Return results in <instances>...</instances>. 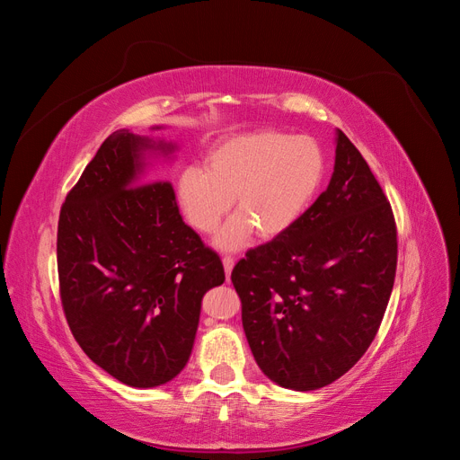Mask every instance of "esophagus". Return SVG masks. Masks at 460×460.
Instances as JSON below:
<instances>
[{"instance_id":"34e87169","label":"esophagus","mask_w":460,"mask_h":460,"mask_svg":"<svg viewBox=\"0 0 460 460\" xmlns=\"http://www.w3.org/2000/svg\"><path fill=\"white\" fill-rule=\"evenodd\" d=\"M234 259L232 257H225L222 259V264H225V272H226V278H230V274H232V269H234Z\"/></svg>"}]
</instances>
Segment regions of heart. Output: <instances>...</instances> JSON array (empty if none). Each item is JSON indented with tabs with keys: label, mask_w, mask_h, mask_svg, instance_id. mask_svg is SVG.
I'll list each match as a JSON object with an SVG mask.
<instances>
[{
	"label": "heart",
	"mask_w": 460,
	"mask_h": 460,
	"mask_svg": "<svg viewBox=\"0 0 460 460\" xmlns=\"http://www.w3.org/2000/svg\"><path fill=\"white\" fill-rule=\"evenodd\" d=\"M324 155L309 136L257 130L228 137L205 157V169L188 166L178 176L176 198L199 234H213L234 199L235 218L217 243L238 252L252 240L276 238L297 222L323 182Z\"/></svg>",
	"instance_id": "heart-1"
}]
</instances>
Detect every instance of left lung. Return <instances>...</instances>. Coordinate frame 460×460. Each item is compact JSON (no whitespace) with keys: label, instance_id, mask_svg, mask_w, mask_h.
<instances>
[{"label":"left lung","instance_id":"obj_1","mask_svg":"<svg viewBox=\"0 0 460 460\" xmlns=\"http://www.w3.org/2000/svg\"><path fill=\"white\" fill-rule=\"evenodd\" d=\"M397 228L368 163L341 130L326 191L272 242L232 270L242 324L259 368L311 392L365 355L392 296Z\"/></svg>","mask_w":460,"mask_h":460}]
</instances>
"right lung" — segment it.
<instances>
[{
  "label": "right lung",
  "instance_id": "add662e5",
  "mask_svg": "<svg viewBox=\"0 0 460 460\" xmlns=\"http://www.w3.org/2000/svg\"><path fill=\"white\" fill-rule=\"evenodd\" d=\"M159 128V127H155ZM172 144L117 130L61 207L58 270L75 340L130 387H155L191 355L201 299L225 269L182 215L172 184L142 178L146 153Z\"/></svg>",
  "mask_w": 460,
  "mask_h": 460
}]
</instances>
